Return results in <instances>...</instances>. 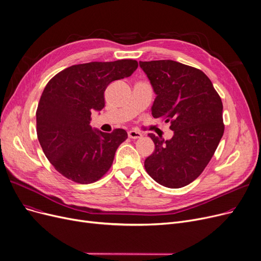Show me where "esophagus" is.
I'll return each mask as SVG.
<instances>
[{"label":"esophagus","instance_id":"1","mask_svg":"<svg viewBox=\"0 0 261 261\" xmlns=\"http://www.w3.org/2000/svg\"><path fill=\"white\" fill-rule=\"evenodd\" d=\"M128 136H129L130 139L135 140V139H141L143 135H142V133H140V132H138V131L131 130V131H129V132H128Z\"/></svg>","mask_w":261,"mask_h":261}]
</instances>
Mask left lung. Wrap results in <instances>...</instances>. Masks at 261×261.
I'll return each mask as SVG.
<instances>
[{"label": "left lung", "mask_w": 261, "mask_h": 261, "mask_svg": "<svg viewBox=\"0 0 261 261\" xmlns=\"http://www.w3.org/2000/svg\"><path fill=\"white\" fill-rule=\"evenodd\" d=\"M156 95L154 118L170 122L173 136H149L154 152L145 160L148 174L168 188L188 185L202 173L224 132L223 105L202 71L173 60L140 61Z\"/></svg>", "instance_id": "left-lung-1"}]
</instances>
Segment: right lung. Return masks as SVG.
Instances as JSON below:
<instances>
[{
  "mask_svg": "<svg viewBox=\"0 0 261 261\" xmlns=\"http://www.w3.org/2000/svg\"><path fill=\"white\" fill-rule=\"evenodd\" d=\"M138 61L89 62L72 65L54 76L37 109V135L51 165L79 184L98 181L111 167L123 129L105 133L90 126L93 111L105 107L103 93L112 81L129 77Z\"/></svg>",
  "mask_w": 261,
  "mask_h": 261,
  "instance_id": "obj_1",
  "label": "right lung"
}]
</instances>
